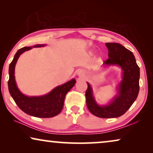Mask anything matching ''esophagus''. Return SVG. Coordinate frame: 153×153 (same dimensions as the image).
I'll use <instances>...</instances> for the list:
<instances>
[{
  "instance_id": "esophagus-1",
  "label": "esophagus",
  "mask_w": 153,
  "mask_h": 153,
  "mask_svg": "<svg viewBox=\"0 0 153 153\" xmlns=\"http://www.w3.org/2000/svg\"><path fill=\"white\" fill-rule=\"evenodd\" d=\"M85 74H86V73H85V71L83 70H79L78 72H77V75H78L79 77H81V78H82V77L84 76Z\"/></svg>"
}]
</instances>
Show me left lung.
<instances>
[{
    "label": "left lung",
    "instance_id": "8db88e82",
    "mask_svg": "<svg viewBox=\"0 0 153 153\" xmlns=\"http://www.w3.org/2000/svg\"><path fill=\"white\" fill-rule=\"evenodd\" d=\"M108 59L102 68L119 67L122 70L121 80L116 87V94L106 104H99L93 95L91 85L87 82L86 104L91 114L102 118H118L130 108L139 91L140 70L133 53L118 43H106Z\"/></svg>",
    "mask_w": 153,
    "mask_h": 153
}]
</instances>
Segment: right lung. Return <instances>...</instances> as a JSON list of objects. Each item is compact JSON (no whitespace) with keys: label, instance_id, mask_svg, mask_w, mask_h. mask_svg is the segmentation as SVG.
I'll return each instance as SVG.
<instances>
[{"label":"right lung","instance_id":"right-lung-1","mask_svg":"<svg viewBox=\"0 0 153 153\" xmlns=\"http://www.w3.org/2000/svg\"><path fill=\"white\" fill-rule=\"evenodd\" d=\"M47 45H35L33 47H25L19 49L14 56L9 66V81L8 89L14 102L21 110L30 116L37 118H52L57 116L61 111L64 105L66 94L74 86L75 79L58 85L49 93L41 96H28L19 89L16 85L14 70L16 62L24 52L34 47H43Z\"/></svg>","mask_w":153,"mask_h":153}]
</instances>
